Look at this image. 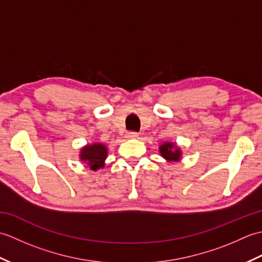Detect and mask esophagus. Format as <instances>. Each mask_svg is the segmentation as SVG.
I'll list each match as a JSON object with an SVG mask.
<instances>
[{"label": "esophagus", "mask_w": 262, "mask_h": 262, "mask_svg": "<svg viewBox=\"0 0 262 262\" xmlns=\"http://www.w3.org/2000/svg\"><path fill=\"white\" fill-rule=\"evenodd\" d=\"M127 138H137L138 137V133L136 132H130V133H127L126 134Z\"/></svg>", "instance_id": "obj_1"}]
</instances>
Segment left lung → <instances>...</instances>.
I'll use <instances>...</instances> for the list:
<instances>
[{"mask_svg":"<svg viewBox=\"0 0 262 262\" xmlns=\"http://www.w3.org/2000/svg\"><path fill=\"white\" fill-rule=\"evenodd\" d=\"M159 151L161 153V157L164 158L168 162H178L181 159V149L174 143L164 142L163 144H161Z\"/></svg>","mask_w":262,"mask_h":262,"instance_id":"1","label":"left lung"}]
</instances>
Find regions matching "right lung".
<instances>
[{
	"instance_id": "obj_1",
	"label": "right lung",
	"mask_w": 262,
	"mask_h": 262,
	"mask_svg": "<svg viewBox=\"0 0 262 262\" xmlns=\"http://www.w3.org/2000/svg\"><path fill=\"white\" fill-rule=\"evenodd\" d=\"M108 149L102 143H93L91 145H85L81 148L80 159L86 163L90 169L97 171L104 166V161L107 159Z\"/></svg>"
}]
</instances>
